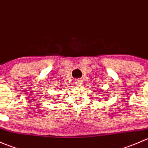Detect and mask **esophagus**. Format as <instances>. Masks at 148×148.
Wrapping results in <instances>:
<instances>
[{
  "instance_id": "esophagus-1",
  "label": "esophagus",
  "mask_w": 148,
  "mask_h": 148,
  "mask_svg": "<svg viewBox=\"0 0 148 148\" xmlns=\"http://www.w3.org/2000/svg\"><path fill=\"white\" fill-rule=\"evenodd\" d=\"M76 84H77V85H79V86H82V85L83 84L82 81L81 79H78L76 81Z\"/></svg>"
}]
</instances>
